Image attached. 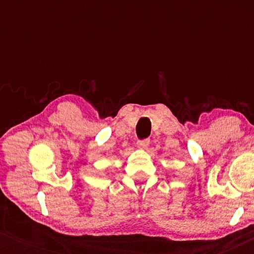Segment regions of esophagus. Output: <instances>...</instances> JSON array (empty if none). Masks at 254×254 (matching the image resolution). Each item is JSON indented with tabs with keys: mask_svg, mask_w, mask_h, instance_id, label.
Returning <instances> with one entry per match:
<instances>
[{
	"mask_svg": "<svg viewBox=\"0 0 254 254\" xmlns=\"http://www.w3.org/2000/svg\"><path fill=\"white\" fill-rule=\"evenodd\" d=\"M149 143H150V141L147 140V138H145V140H140L137 141V148L147 149L149 147Z\"/></svg>",
	"mask_w": 254,
	"mask_h": 254,
	"instance_id": "esophagus-1",
	"label": "esophagus"
}]
</instances>
